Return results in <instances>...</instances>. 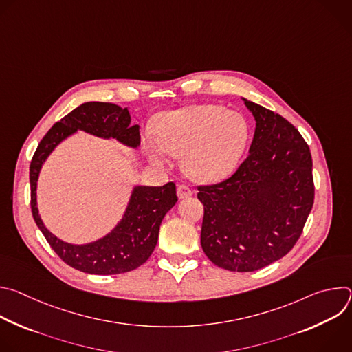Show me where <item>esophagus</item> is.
Wrapping results in <instances>:
<instances>
[{"label": "esophagus", "mask_w": 352, "mask_h": 352, "mask_svg": "<svg viewBox=\"0 0 352 352\" xmlns=\"http://www.w3.org/2000/svg\"><path fill=\"white\" fill-rule=\"evenodd\" d=\"M177 195L179 199H185V197H189L192 195V189L186 185V184H181L178 185L177 188Z\"/></svg>", "instance_id": "1"}]
</instances>
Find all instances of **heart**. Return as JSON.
<instances>
[{
  "label": "heart",
  "instance_id": "obj_1",
  "mask_svg": "<svg viewBox=\"0 0 352 352\" xmlns=\"http://www.w3.org/2000/svg\"><path fill=\"white\" fill-rule=\"evenodd\" d=\"M249 138L245 117L223 106L197 104L167 111L155 122V139L144 140L150 162L164 164L160 150L184 157L185 173L199 182H219L238 164Z\"/></svg>",
  "mask_w": 352,
  "mask_h": 352
}]
</instances>
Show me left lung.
Listing matches in <instances>:
<instances>
[{
  "label": "left lung",
  "mask_w": 352,
  "mask_h": 352,
  "mask_svg": "<svg viewBox=\"0 0 352 352\" xmlns=\"http://www.w3.org/2000/svg\"><path fill=\"white\" fill-rule=\"evenodd\" d=\"M256 121L249 155L223 182L197 186L205 206L200 243L230 272H255L287 255L312 210L311 150L280 114L242 98Z\"/></svg>",
  "instance_id": "left-lung-1"
}]
</instances>
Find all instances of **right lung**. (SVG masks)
Instances as JSON below:
<instances>
[{"instance_id":"add662e5","label":"right lung","mask_w":352,"mask_h":352,"mask_svg":"<svg viewBox=\"0 0 352 352\" xmlns=\"http://www.w3.org/2000/svg\"><path fill=\"white\" fill-rule=\"evenodd\" d=\"M85 131L90 135L117 139L136 148L140 144L139 125H131L128 109L113 103L89 102L56 122L38 143L30 163V206L33 219L54 252L71 267L89 274H121L143 265L156 248L160 224L177 204L175 184L135 186L122 220L106 236L85 245L61 241L50 232L37 210V179L43 163L64 139Z\"/></svg>"}]
</instances>
